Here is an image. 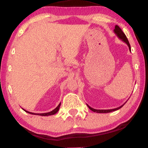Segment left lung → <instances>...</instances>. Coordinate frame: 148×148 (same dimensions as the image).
Listing matches in <instances>:
<instances>
[{
	"instance_id": "8db88e82",
	"label": "left lung",
	"mask_w": 148,
	"mask_h": 148,
	"mask_svg": "<svg viewBox=\"0 0 148 148\" xmlns=\"http://www.w3.org/2000/svg\"><path fill=\"white\" fill-rule=\"evenodd\" d=\"M114 33L117 35V36L118 37V38H119L120 40H122L123 42H125V43H126V44H127V46H128L129 48L130 51H131V46H130V44H129V42L128 39H127V36H125V33H124L122 31V30L119 28V27L118 25H116V26H115V29H114ZM127 101H128V100H127ZM127 101L125 102L123 104H122L121 106H119V107H118V108H116L109 109V110H96V109L92 108H91V107H90L88 104H87V106H88L90 110H92V112H97V113H110V112L116 111V110H119V109L121 108V107H123V106H124V104H125V103H126Z\"/></svg>"
}]
</instances>
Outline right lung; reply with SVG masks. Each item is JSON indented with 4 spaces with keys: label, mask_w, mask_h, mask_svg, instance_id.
I'll list each match as a JSON object with an SVG mask.
<instances>
[{
    "label": "right lung",
    "mask_w": 148,
    "mask_h": 148,
    "mask_svg": "<svg viewBox=\"0 0 148 148\" xmlns=\"http://www.w3.org/2000/svg\"><path fill=\"white\" fill-rule=\"evenodd\" d=\"M60 106H61V102H60L58 106H57L53 110H52V111L49 112H47V113H43V114H35V113H32V112H30L27 111V110H24L23 108H22V109H23L25 112H26L27 113H29V114H32V115H38V116H51V115L56 114L57 113V112L59 111V108H60Z\"/></svg>",
    "instance_id": "right-lung-1"
}]
</instances>
